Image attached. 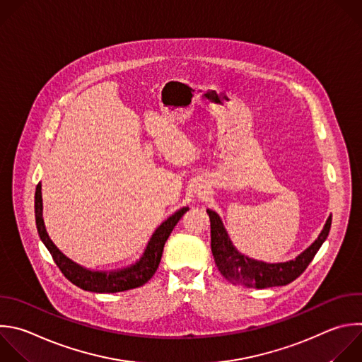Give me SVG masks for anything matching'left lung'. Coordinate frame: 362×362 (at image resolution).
<instances>
[{"mask_svg": "<svg viewBox=\"0 0 362 362\" xmlns=\"http://www.w3.org/2000/svg\"><path fill=\"white\" fill-rule=\"evenodd\" d=\"M207 214L210 217L211 253L218 272L233 284H243L253 288L286 286L303 274L321 245L325 242L332 220L329 216L315 242L294 260L284 263H264L238 253L231 243L220 216L210 209H207Z\"/></svg>", "mask_w": 362, "mask_h": 362, "instance_id": "obj_1", "label": "left lung"}]
</instances>
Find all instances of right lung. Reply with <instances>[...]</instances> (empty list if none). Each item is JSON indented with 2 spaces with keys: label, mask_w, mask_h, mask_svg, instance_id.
I'll return each mask as SVG.
<instances>
[{
  "label": "right lung",
  "mask_w": 362,
  "mask_h": 362,
  "mask_svg": "<svg viewBox=\"0 0 362 362\" xmlns=\"http://www.w3.org/2000/svg\"><path fill=\"white\" fill-rule=\"evenodd\" d=\"M189 210V207H182L175 211L170 217H168L152 234L149 243L136 263L119 270L112 272H93L88 270L72 260H69L65 255H62L58 247L52 243L49 238L44 218H42V193H41V183L37 185L35 190V223L40 238L42 243L51 253L54 262L62 272V274L76 287L92 291V293H117V291H127L131 288H136L148 283L155 272L159 267L163 247L168 237L170 235L172 230L180 220V217Z\"/></svg>",
  "instance_id": "obj_1"
}]
</instances>
